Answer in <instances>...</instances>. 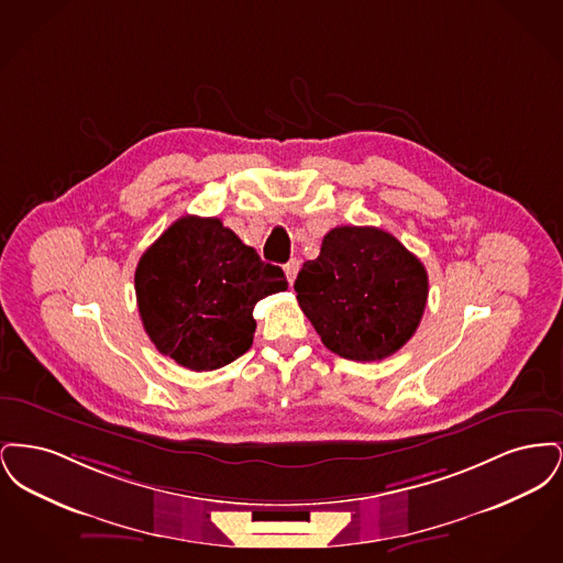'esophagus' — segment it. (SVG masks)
I'll return each mask as SVG.
<instances>
[{"label":"esophagus","instance_id":"esophagus-1","mask_svg":"<svg viewBox=\"0 0 563 563\" xmlns=\"http://www.w3.org/2000/svg\"><path fill=\"white\" fill-rule=\"evenodd\" d=\"M297 272H299V260H291V262L285 266V276H287L289 285H294Z\"/></svg>","mask_w":563,"mask_h":563}]
</instances>
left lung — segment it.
<instances>
[{"label": "left lung", "instance_id": "left-lung-1", "mask_svg": "<svg viewBox=\"0 0 563 563\" xmlns=\"http://www.w3.org/2000/svg\"><path fill=\"white\" fill-rule=\"evenodd\" d=\"M297 301L322 344L350 361H382L422 321L429 274L393 234L340 225L295 280Z\"/></svg>", "mask_w": 563, "mask_h": 563}]
</instances>
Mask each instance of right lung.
I'll return each mask as SVG.
<instances>
[{"mask_svg": "<svg viewBox=\"0 0 563 563\" xmlns=\"http://www.w3.org/2000/svg\"><path fill=\"white\" fill-rule=\"evenodd\" d=\"M278 266L217 217L177 219L139 260L134 291L143 327L164 356L213 372L251 349L260 299L287 289Z\"/></svg>", "mask_w": 563, "mask_h": 563, "instance_id": "1", "label": "right lung"}]
</instances>
